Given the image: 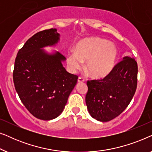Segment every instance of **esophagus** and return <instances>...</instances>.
Returning a JSON list of instances; mask_svg holds the SVG:
<instances>
[{"mask_svg": "<svg viewBox=\"0 0 152 152\" xmlns=\"http://www.w3.org/2000/svg\"><path fill=\"white\" fill-rule=\"evenodd\" d=\"M85 81V80L83 77H79L78 78V82L80 83V82H84Z\"/></svg>", "mask_w": 152, "mask_h": 152, "instance_id": "1", "label": "esophagus"}]
</instances>
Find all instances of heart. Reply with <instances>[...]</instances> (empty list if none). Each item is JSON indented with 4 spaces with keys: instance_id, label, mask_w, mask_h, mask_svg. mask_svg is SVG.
Listing matches in <instances>:
<instances>
[{
    "instance_id": "1",
    "label": "heart",
    "mask_w": 152,
    "mask_h": 152,
    "mask_svg": "<svg viewBox=\"0 0 152 152\" xmlns=\"http://www.w3.org/2000/svg\"><path fill=\"white\" fill-rule=\"evenodd\" d=\"M118 52L114 43L107 39L92 37L84 38L77 43L75 53H68L66 61L70 70L75 72L82 68L93 78L107 77L115 67Z\"/></svg>"
}]
</instances>
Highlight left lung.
Here are the masks:
<instances>
[{
    "mask_svg": "<svg viewBox=\"0 0 152 152\" xmlns=\"http://www.w3.org/2000/svg\"><path fill=\"white\" fill-rule=\"evenodd\" d=\"M137 77V62L126 56L107 77L88 81L86 104L91 117L108 122L122 113L136 92Z\"/></svg>",
    "mask_w": 152,
    "mask_h": 152,
    "instance_id": "left-lung-1",
    "label": "left lung"
}]
</instances>
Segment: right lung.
Returning <instances> with one entry per match:
<instances>
[{
  "label": "right lung",
  "mask_w": 152,
  "mask_h": 152,
  "mask_svg": "<svg viewBox=\"0 0 152 152\" xmlns=\"http://www.w3.org/2000/svg\"><path fill=\"white\" fill-rule=\"evenodd\" d=\"M59 37L55 28L37 32L19 50L14 63L16 92L30 113L43 120L55 119L62 113L78 79L63 66L64 55L43 49L55 45Z\"/></svg>",
  "instance_id": "right-lung-1"
}]
</instances>
